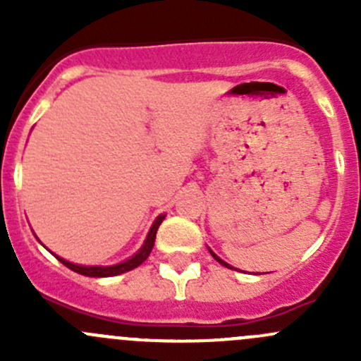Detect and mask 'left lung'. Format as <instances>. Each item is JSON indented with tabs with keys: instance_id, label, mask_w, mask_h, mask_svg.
I'll use <instances>...</instances> for the list:
<instances>
[{
	"instance_id": "8db88e82",
	"label": "left lung",
	"mask_w": 361,
	"mask_h": 361,
	"mask_svg": "<svg viewBox=\"0 0 361 361\" xmlns=\"http://www.w3.org/2000/svg\"><path fill=\"white\" fill-rule=\"evenodd\" d=\"M209 253H211V255H213V258H214V260H216V262H220V264H221V265H225V267L232 269V267H231V265H228V264H227V262H224V260H221V258H220V257H216V255H214V253H213V251H211V250H209Z\"/></svg>"
}]
</instances>
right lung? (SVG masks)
I'll return each instance as SVG.
<instances>
[{"instance_id": "right-lung-1", "label": "right lung", "mask_w": 361, "mask_h": 361, "mask_svg": "<svg viewBox=\"0 0 361 361\" xmlns=\"http://www.w3.org/2000/svg\"><path fill=\"white\" fill-rule=\"evenodd\" d=\"M162 220H164V214H160V216H157V220L154 221V225H152L150 232H148L147 239H145V245L141 246V250L137 251V253L134 255V257L127 258L126 262H122V264L108 265V267H103V265H78V264H71V262L64 260V258L57 257V255H56V258L61 262V264L66 265L68 269H71V271L78 272V274H83V276H89V278H110V276L123 274V272L133 271V269H136L137 265H141L145 260H147L148 255L152 253V248H154L155 234H157V228H159V225L162 224Z\"/></svg>"}]
</instances>
